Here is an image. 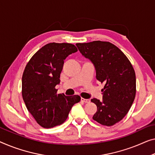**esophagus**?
I'll return each instance as SVG.
<instances>
[{
	"mask_svg": "<svg viewBox=\"0 0 155 155\" xmlns=\"http://www.w3.org/2000/svg\"><path fill=\"white\" fill-rule=\"evenodd\" d=\"M81 100L82 101H84V102H85V103H89L90 101H91V100H88V99H84V98H83V97H81Z\"/></svg>",
	"mask_w": 155,
	"mask_h": 155,
	"instance_id": "1",
	"label": "esophagus"
}]
</instances>
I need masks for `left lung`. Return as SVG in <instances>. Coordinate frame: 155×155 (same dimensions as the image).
Instances as JSON below:
<instances>
[{
	"label": "left lung",
	"instance_id": "1",
	"mask_svg": "<svg viewBox=\"0 0 155 155\" xmlns=\"http://www.w3.org/2000/svg\"><path fill=\"white\" fill-rule=\"evenodd\" d=\"M79 51L93 63L96 78L104 87L102 101L93 98L97 107L92 117L105 126H112L127 114L136 96V74L127 57L108 41L77 43Z\"/></svg>",
	"mask_w": 155,
	"mask_h": 155
}]
</instances>
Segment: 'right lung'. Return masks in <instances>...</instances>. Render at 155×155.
<instances>
[{
    "label": "right lung",
    "mask_w": 155,
    "mask_h": 155,
    "mask_svg": "<svg viewBox=\"0 0 155 155\" xmlns=\"http://www.w3.org/2000/svg\"><path fill=\"white\" fill-rule=\"evenodd\" d=\"M72 44L49 43L41 47L27 63L22 76V97L28 111L44 128L63 124L80 96L57 94L55 85L64 60L77 51Z\"/></svg>",
    "instance_id": "right-lung-1"
}]
</instances>
